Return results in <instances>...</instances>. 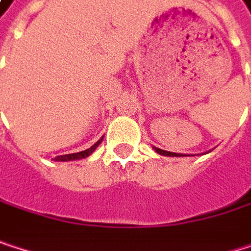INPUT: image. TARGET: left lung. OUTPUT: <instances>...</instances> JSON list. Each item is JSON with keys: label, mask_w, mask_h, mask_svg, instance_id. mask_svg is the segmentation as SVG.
<instances>
[{"label": "left lung", "mask_w": 251, "mask_h": 251, "mask_svg": "<svg viewBox=\"0 0 251 251\" xmlns=\"http://www.w3.org/2000/svg\"><path fill=\"white\" fill-rule=\"evenodd\" d=\"M155 152L161 154V155H166V157H183V154H176V152H170V151H164V150H160V148H155Z\"/></svg>", "instance_id": "left-lung-1"}]
</instances>
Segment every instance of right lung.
I'll use <instances>...</instances> for the list:
<instances>
[{
  "label": "right lung",
  "instance_id": "obj_1",
  "mask_svg": "<svg viewBox=\"0 0 251 251\" xmlns=\"http://www.w3.org/2000/svg\"><path fill=\"white\" fill-rule=\"evenodd\" d=\"M103 141V138L101 139H99L93 147H90L88 150H85V151H79V152H74V154H65V155H58L56 158H55V161H74V160H81V158H85V157H88L90 154H93L94 152V150L100 145V142Z\"/></svg>",
  "mask_w": 251,
  "mask_h": 251
}]
</instances>
